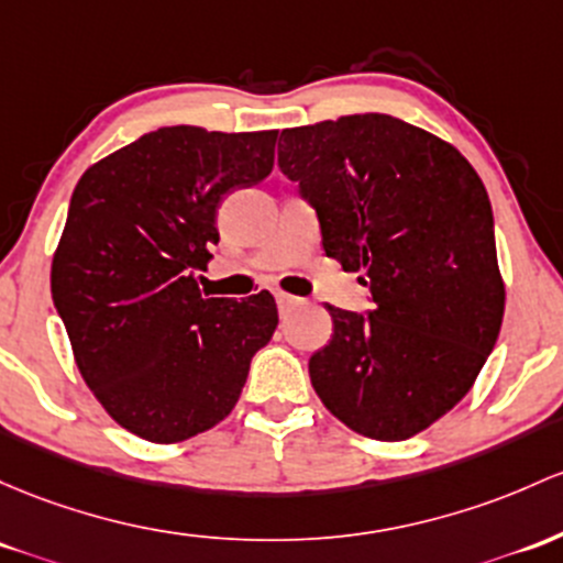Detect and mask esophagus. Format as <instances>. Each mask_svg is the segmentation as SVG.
<instances>
[{"label":"esophagus","instance_id":"1","mask_svg":"<svg viewBox=\"0 0 563 563\" xmlns=\"http://www.w3.org/2000/svg\"><path fill=\"white\" fill-rule=\"evenodd\" d=\"M275 299H277V307H280V312H288V310H291V307H296V305H299V301H301L299 296L283 294V291H277Z\"/></svg>","mask_w":563,"mask_h":563}]
</instances>
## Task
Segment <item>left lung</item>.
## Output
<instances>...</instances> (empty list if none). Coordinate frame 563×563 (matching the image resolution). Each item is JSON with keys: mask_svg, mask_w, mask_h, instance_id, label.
Instances as JSON below:
<instances>
[{"mask_svg": "<svg viewBox=\"0 0 563 563\" xmlns=\"http://www.w3.org/2000/svg\"><path fill=\"white\" fill-rule=\"evenodd\" d=\"M277 165L314 208L325 256L361 272L372 310L325 305L310 357L333 417L406 441L452 411L499 336L505 286L484 181L446 141L390 114L280 133Z\"/></svg>", "mask_w": 563, "mask_h": 563, "instance_id": "obj_1", "label": "left lung"}]
</instances>
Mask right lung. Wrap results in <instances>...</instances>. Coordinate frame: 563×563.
Listing matches in <instances>:
<instances>
[{
	"mask_svg": "<svg viewBox=\"0 0 563 563\" xmlns=\"http://www.w3.org/2000/svg\"><path fill=\"white\" fill-rule=\"evenodd\" d=\"M277 131L159 128L79 178L53 256V305L82 379L122 428L187 441L238 404L277 329L269 291L206 299L216 211L269 176Z\"/></svg>",
	"mask_w": 563,
	"mask_h": 563,
	"instance_id": "right-lung-1",
	"label": "right lung"
}]
</instances>
